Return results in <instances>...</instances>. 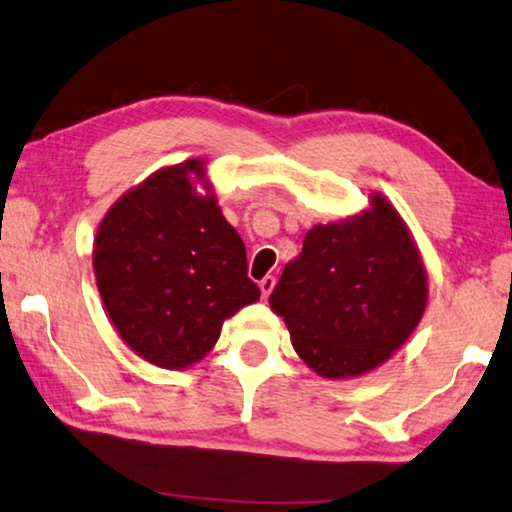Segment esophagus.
<instances>
[{
	"label": "esophagus",
	"mask_w": 512,
	"mask_h": 512,
	"mask_svg": "<svg viewBox=\"0 0 512 512\" xmlns=\"http://www.w3.org/2000/svg\"><path fill=\"white\" fill-rule=\"evenodd\" d=\"M258 288H261V295L267 300V295H270L272 288H274V277H272V274H267V277H263L261 281H258Z\"/></svg>",
	"instance_id": "1"
}]
</instances>
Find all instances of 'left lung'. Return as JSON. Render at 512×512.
<instances>
[{"label":"left lung","mask_w":512,"mask_h":512,"mask_svg":"<svg viewBox=\"0 0 512 512\" xmlns=\"http://www.w3.org/2000/svg\"><path fill=\"white\" fill-rule=\"evenodd\" d=\"M426 304L421 251L380 192L355 215L309 229L270 295L297 355L327 380L382 366L412 336Z\"/></svg>","instance_id":"1"}]
</instances>
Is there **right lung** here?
Listing matches in <instances>:
<instances>
[{
    "label": "right lung",
    "mask_w": 512,
    "mask_h": 512,
    "mask_svg": "<svg viewBox=\"0 0 512 512\" xmlns=\"http://www.w3.org/2000/svg\"><path fill=\"white\" fill-rule=\"evenodd\" d=\"M206 164L190 157L130 187L93 240V274L114 329L132 352L167 371L201 361L224 320L261 297Z\"/></svg>",
    "instance_id": "right-lung-1"
}]
</instances>
